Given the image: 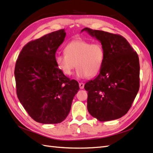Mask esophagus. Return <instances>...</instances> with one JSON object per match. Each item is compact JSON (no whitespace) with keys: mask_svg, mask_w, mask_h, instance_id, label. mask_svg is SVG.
Segmentation results:
<instances>
[{"mask_svg":"<svg viewBox=\"0 0 153 153\" xmlns=\"http://www.w3.org/2000/svg\"><path fill=\"white\" fill-rule=\"evenodd\" d=\"M79 87H80V89H84V83H82V82H81V83H79Z\"/></svg>","mask_w":153,"mask_h":153,"instance_id":"esophagus-1","label":"esophagus"}]
</instances>
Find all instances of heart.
<instances>
[{"label": "heart", "mask_w": 153, "mask_h": 153, "mask_svg": "<svg viewBox=\"0 0 153 153\" xmlns=\"http://www.w3.org/2000/svg\"><path fill=\"white\" fill-rule=\"evenodd\" d=\"M64 52V54L55 55V61L58 68L67 76L71 75L76 63V75L78 78L95 76L100 71L105 59L102 45L81 39L69 42Z\"/></svg>", "instance_id": "b5f03b06"}]
</instances>
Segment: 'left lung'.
Masks as SVG:
<instances>
[{
  "mask_svg": "<svg viewBox=\"0 0 153 153\" xmlns=\"http://www.w3.org/2000/svg\"><path fill=\"white\" fill-rule=\"evenodd\" d=\"M83 31L98 39L105 52L98 75L84 86L87 110L100 121L121 118L128 112L139 90L138 55L121 36L87 27Z\"/></svg>",
  "mask_w": 153,
  "mask_h": 153,
  "instance_id": "1",
  "label": "left lung"
}]
</instances>
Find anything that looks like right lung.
<instances>
[{
  "mask_svg": "<svg viewBox=\"0 0 153 153\" xmlns=\"http://www.w3.org/2000/svg\"><path fill=\"white\" fill-rule=\"evenodd\" d=\"M61 29L32 41L22 48L15 69L18 100L30 116L42 124H57L66 118L78 83L58 68L55 52L66 37Z\"/></svg>",
  "mask_w": 153,
  "mask_h": 153,
  "instance_id": "add662e5",
  "label": "right lung"
}]
</instances>
